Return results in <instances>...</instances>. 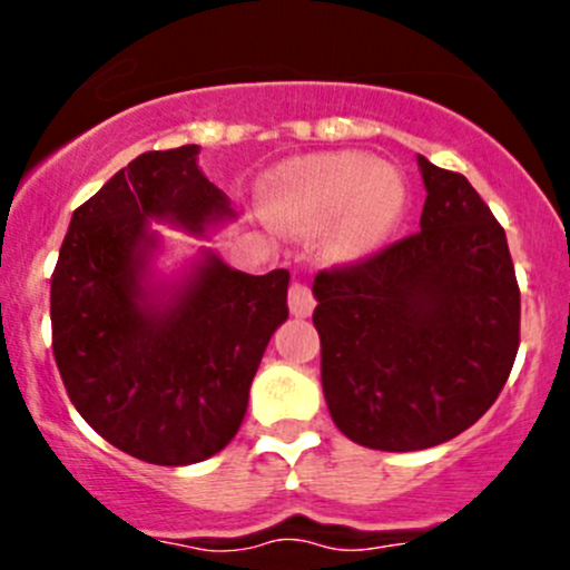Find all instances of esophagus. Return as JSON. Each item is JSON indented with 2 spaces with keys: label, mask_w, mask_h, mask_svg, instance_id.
Instances as JSON below:
<instances>
[{
  "label": "esophagus",
  "mask_w": 570,
  "mask_h": 570,
  "mask_svg": "<svg viewBox=\"0 0 570 570\" xmlns=\"http://www.w3.org/2000/svg\"><path fill=\"white\" fill-rule=\"evenodd\" d=\"M314 306H317V301H314V292H312V284L303 278H295L289 286V308L295 317H308V314L314 312Z\"/></svg>",
  "instance_id": "esophagus-1"
}]
</instances>
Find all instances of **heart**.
Wrapping results in <instances>:
<instances>
[{
  "mask_svg": "<svg viewBox=\"0 0 570 570\" xmlns=\"http://www.w3.org/2000/svg\"><path fill=\"white\" fill-rule=\"evenodd\" d=\"M267 206L295 228H320L338 215L331 250L361 256L389 237L405 209V184L366 154H317L292 159L269 176Z\"/></svg>",
  "mask_w": 570,
  "mask_h": 570,
  "instance_id": "heart-1",
  "label": "heart"
}]
</instances>
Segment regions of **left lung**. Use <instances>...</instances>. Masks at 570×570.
Returning <instances> with one entry per match:
<instances>
[{
	"mask_svg": "<svg viewBox=\"0 0 570 570\" xmlns=\"http://www.w3.org/2000/svg\"><path fill=\"white\" fill-rule=\"evenodd\" d=\"M419 232L314 278L322 392L370 450L413 452L469 430L519 353L521 292L508 237L469 178L419 157Z\"/></svg>",
	"mask_w": 570,
	"mask_h": 570,
	"instance_id": "obj_1",
	"label": "left lung"
}]
</instances>
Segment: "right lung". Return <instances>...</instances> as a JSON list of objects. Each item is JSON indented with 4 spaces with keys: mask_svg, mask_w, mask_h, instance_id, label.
<instances>
[{
    "mask_svg": "<svg viewBox=\"0 0 570 570\" xmlns=\"http://www.w3.org/2000/svg\"><path fill=\"white\" fill-rule=\"evenodd\" d=\"M198 146L146 151L71 217L51 273V350L85 422L131 458L198 463L243 424L253 375L289 317V273L206 256L165 306L148 303V217L204 232L232 217Z\"/></svg>",
    "mask_w": 570,
    "mask_h": 570,
    "instance_id": "obj_1",
    "label": "right lung"
}]
</instances>
